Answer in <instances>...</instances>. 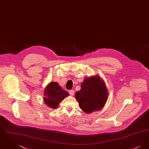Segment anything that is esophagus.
Here are the masks:
<instances>
[{"label":"esophagus","mask_w":149,"mask_h":149,"mask_svg":"<svg viewBox=\"0 0 149 149\" xmlns=\"http://www.w3.org/2000/svg\"><path fill=\"white\" fill-rule=\"evenodd\" d=\"M69 93H70V94L71 95H74V91L73 90H70V91H69Z\"/></svg>","instance_id":"esophagus-1"}]
</instances>
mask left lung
<instances>
[{
    "label": "left lung",
    "instance_id": "8db88e82",
    "mask_svg": "<svg viewBox=\"0 0 149 149\" xmlns=\"http://www.w3.org/2000/svg\"><path fill=\"white\" fill-rule=\"evenodd\" d=\"M108 92L104 80L96 75L86 78L75 93L79 106L86 113L101 110L106 103Z\"/></svg>",
    "mask_w": 149,
    "mask_h": 149
}]
</instances>
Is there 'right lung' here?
Segmentation results:
<instances>
[{
  "label": "right lung",
  "instance_id": "obj_1",
  "mask_svg": "<svg viewBox=\"0 0 149 149\" xmlns=\"http://www.w3.org/2000/svg\"><path fill=\"white\" fill-rule=\"evenodd\" d=\"M44 103L52 109H56L59 103L69 95L57 82H50L44 89Z\"/></svg>",
  "mask_w": 149,
  "mask_h": 149
}]
</instances>
